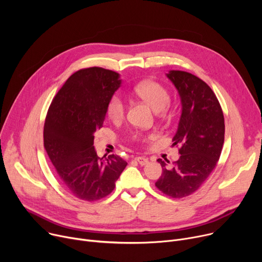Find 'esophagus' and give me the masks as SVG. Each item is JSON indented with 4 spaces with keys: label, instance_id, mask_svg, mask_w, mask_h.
<instances>
[{
    "label": "esophagus",
    "instance_id": "esophagus-1",
    "mask_svg": "<svg viewBox=\"0 0 262 262\" xmlns=\"http://www.w3.org/2000/svg\"><path fill=\"white\" fill-rule=\"evenodd\" d=\"M135 160L137 162H139V164H141V166H145V164L148 163V159L145 157H136Z\"/></svg>",
    "mask_w": 262,
    "mask_h": 262
}]
</instances>
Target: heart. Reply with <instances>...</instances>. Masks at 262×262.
Listing matches in <instances>:
<instances>
[{
	"instance_id": "b5f03b06",
	"label": "heart",
	"mask_w": 262,
	"mask_h": 262,
	"mask_svg": "<svg viewBox=\"0 0 262 262\" xmlns=\"http://www.w3.org/2000/svg\"><path fill=\"white\" fill-rule=\"evenodd\" d=\"M134 92L136 95H138L140 99L146 102L156 113L162 112L170 102V94L168 90L157 81H141L140 84H138L134 88ZM125 112L126 105L122 99V96L118 93L114 94L112 98L109 99L107 104V115L109 119L115 122L121 121L124 118V116H125ZM134 138L137 139L138 136L134 135Z\"/></svg>"
}]
</instances>
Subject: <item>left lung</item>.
Listing matches in <instances>:
<instances>
[{"mask_svg":"<svg viewBox=\"0 0 262 262\" xmlns=\"http://www.w3.org/2000/svg\"><path fill=\"white\" fill-rule=\"evenodd\" d=\"M167 77L180 94L182 114L173 146L181 145V157L173 167L157 161L162 174L156 187L174 199L188 196L207 180L221 155L225 124L222 108L211 88L198 76L171 70Z\"/></svg>","mask_w":262,"mask_h":262,"instance_id":"obj_1","label":"left lung"}]
</instances>
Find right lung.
Here are the masks:
<instances>
[{
	"mask_svg": "<svg viewBox=\"0 0 262 262\" xmlns=\"http://www.w3.org/2000/svg\"><path fill=\"white\" fill-rule=\"evenodd\" d=\"M120 74L103 68L82 69L69 77L49 108L43 138L60 181L76 198L92 202L113 192L127 162L102 158L93 146L109 99L120 88Z\"/></svg>",
	"mask_w": 262,
	"mask_h": 262,
	"instance_id": "right-lung-1",
	"label": "right lung"
}]
</instances>
